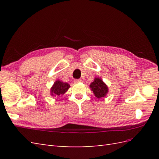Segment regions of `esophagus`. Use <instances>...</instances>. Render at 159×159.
<instances>
[{"label": "esophagus", "mask_w": 159, "mask_h": 159, "mask_svg": "<svg viewBox=\"0 0 159 159\" xmlns=\"http://www.w3.org/2000/svg\"><path fill=\"white\" fill-rule=\"evenodd\" d=\"M81 82H82V80H80V79L74 80V83H81Z\"/></svg>", "instance_id": "1"}]
</instances>
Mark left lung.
Here are the masks:
<instances>
[{"label":"left lung","instance_id":"1","mask_svg":"<svg viewBox=\"0 0 159 159\" xmlns=\"http://www.w3.org/2000/svg\"><path fill=\"white\" fill-rule=\"evenodd\" d=\"M89 87L92 91L94 95L98 99L102 98H105L109 93V88L102 79L99 77H96L93 81L90 84Z\"/></svg>","mask_w":159,"mask_h":159}]
</instances>
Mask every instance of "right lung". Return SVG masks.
Here are the masks:
<instances>
[{"mask_svg": "<svg viewBox=\"0 0 159 159\" xmlns=\"http://www.w3.org/2000/svg\"><path fill=\"white\" fill-rule=\"evenodd\" d=\"M70 87V85L67 83H64L62 80H57L50 88V95L57 97L61 96L67 92Z\"/></svg>", "mask_w": 159, "mask_h": 159, "instance_id": "right-lung-1", "label": "right lung"}]
</instances>
